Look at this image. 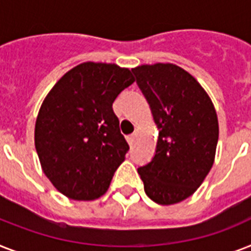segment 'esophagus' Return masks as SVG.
<instances>
[{
    "instance_id": "34e87169",
    "label": "esophagus",
    "mask_w": 251,
    "mask_h": 251,
    "mask_svg": "<svg viewBox=\"0 0 251 251\" xmlns=\"http://www.w3.org/2000/svg\"><path fill=\"white\" fill-rule=\"evenodd\" d=\"M135 137H137V134H130V135H127V137H126V139H127V143H129L130 146L134 143V141H135Z\"/></svg>"
}]
</instances>
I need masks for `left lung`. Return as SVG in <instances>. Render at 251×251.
I'll return each instance as SVG.
<instances>
[{"mask_svg": "<svg viewBox=\"0 0 251 251\" xmlns=\"http://www.w3.org/2000/svg\"><path fill=\"white\" fill-rule=\"evenodd\" d=\"M159 129L155 156L138 168L159 204L189 198L212 168L219 139L214 104L194 76L173 64L131 69Z\"/></svg>", "mask_w": 251, "mask_h": 251, "instance_id": "obj_1", "label": "left lung"}]
</instances>
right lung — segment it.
<instances>
[{
  "label": "right lung",
  "instance_id": "add662e5",
  "mask_svg": "<svg viewBox=\"0 0 251 251\" xmlns=\"http://www.w3.org/2000/svg\"><path fill=\"white\" fill-rule=\"evenodd\" d=\"M134 80L129 69L84 62L66 73L41 104L36 152L45 176L69 198L101 197L125 160L129 145L112 105Z\"/></svg>",
  "mask_w": 251,
  "mask_h": 251
}]
</instances>
